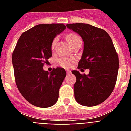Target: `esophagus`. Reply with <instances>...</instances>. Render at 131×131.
<instances>
[{
  "mask_svg": "<svg viewBox=\"0 0 131 131\" xmlns=\"http://www.w3.org/2000/svg\"><path fill=\"white\" fill-rule=\"evenodd\" d=\"M66 71H67V74H70L71 73V71L70 70H66Z\"/></svg>",
  "mask_w": 131,
  "mask_h": 131,
  "instance_id": "34e87169",
  "label": "esophagus"
}]
</instances>
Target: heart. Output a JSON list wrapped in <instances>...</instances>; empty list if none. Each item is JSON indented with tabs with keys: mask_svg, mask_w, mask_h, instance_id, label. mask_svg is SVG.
I'll return each mask as SVG.
<instances>
[{
	"mask_svg": "<svg viewBox=\"0 0 131 131\" xmlns=\"http://www.w3.org/2000/svg\"><path fill=\"white\" fill-rule=\"evenodd\" d=\"M66 38H67V41L71 45L74 43H75L76 41H78L79 40H81L80 37L78 35H76L75 33H69L66 36ZM57 41V39L56 38L53 39V41H52V43H51V47L53 48L54 47V45L56 44V42ZM57 64L58 65L61 66L62 67H69L71 64V60L69 59V58H60L58 59H57Z\"/></svg>",
	"mask_w": 131,
	"mask_h": 131,
	"instance_id": "obj_1",
	"label": "heart"
}]
</instances>
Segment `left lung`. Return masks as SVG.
<instances>
[{"label":"left lung","mask_w":131,"mask_h":131,"mask_svg":"<svg viewBox=\"0 0 131 131\" xmlns=\"http://www.w3.org/2000/svg\"><path fill=\"white\" fill-rule=\"evenodd\" d=\"M84 41V51L78 69H89L88 75L72 71L76 77L75 99L78 103L92 107L102 103L114 90L118 77L119 59L110 36L105 30L88 24H67Z\"/></svg>","instance_id":"obj_1"}]
</instances>
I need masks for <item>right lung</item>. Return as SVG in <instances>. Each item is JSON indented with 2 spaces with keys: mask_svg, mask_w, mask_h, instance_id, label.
<instances>
[{
  "mask_svg": "<svg viewBox=\"0 0 131 131\" xmlns=\"http://www.w3.org/2000/svg\"><path fill=\"white\" fill-rule=\"evenodd\" d=\"M63 24H42L21 34L12 54L17 87L28 102L39 107L53 105L66 71L63 68L44 71V64L51 57V43L64 30Z\"/></svg>",
  "mask_w": 131,
  "mask_h": 131,
  "instance_id": "right-lung-1",
  "label": "right lung"
}]
</instances>
